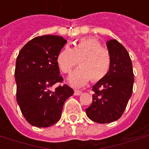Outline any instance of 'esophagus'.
I'll return each instance as SVG.
<instances>
[{"label": "esophagus", "mask_w": 149, "mask_h": 149, "mask_svg": "<svg viewBox=\"0 0 149 149\" xmlns=\"http://www.w3.org/2000/svg\"><path fill=\"white\" fill-rule=\"evenodd\" d=\"M81 93H82V92L81 90H74L75 96H80Z\"/></svg>", "instance_id": "1"}]
</instances>
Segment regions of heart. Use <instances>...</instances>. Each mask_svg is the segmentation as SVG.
Masks as SVG:
<instances>
[{
    "instance_id": "b5f03b06",
    "label": "heart",
    "mask_w": 149,
    "mask_h": 149,
    "mask_svg": "<svg viewBox=\"0 0 149 149\" xmlns=\"http://www.w3.org/2000/svg\"><path fill=\"white\" fill-rule=\"evenodd\" d=\"M68 84L74 88L84 86L90 81L97 82L102 80L109 71L111 56L108 50L102 48L100 42L94 37L82 38L73 49L65 46L59 52L56 62L64 73H69Z\"/></svg>"
}]
</instances>
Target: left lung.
Masks as SVG:
<instances>
[{"mask_svg":"<svg viewBox=\"0 0 149 149\" xmlns=\"http://www.w3.org/2000/svg\"><path fill=\"white\" fill-rule=\"evenodd\" d=\"M111 56L109 71L93 86V102L85 109L93 121L106 124L118 120L132 93L134 75L127 50L116 40L107 41Z\"/></svg>","mask_w":149,"mask_h":149,"instance_id":"left-lung-1","label":"left lung"}]
</instances>
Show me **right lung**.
<instances>
[{
  "label": "right lung",
  "mask_w": 149,
  "mask_h": 149,
  "mask_svg": "<svg viewBox=\"0 0 149 149\" xmlns=\"http://www.w3.org/2000/svg\"><path fill=\"white\" fill-rule=\"evenodd\" d=\"M67 40L60 36L45 35L32 39L19 52L15 80L17 101L30 125L38 128L52 126L61 119L63 105L73 90L62 82L56 57Z\"/></svg>",
  "instance_id": "1"
}]
</instances>
